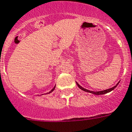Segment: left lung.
Returning a JSON list of instances; mask_svg holds the SVG:
<instances>
[{
  "label": "left lung",
  "instance_id": "obj_1",
  "mask_svg": "<svg viewBox=\"0 0 132 132\" xmlns=\"http://www.w3.org/2000/svg\"><path fill=\"white\" fill-rule=\"evenodd\" d=\"M119 83H117V84L115 85L114 87H112V88L111 89H106V90H104V91H101V92H92V91H89V90H87V89H85L83 88V87H82L81 86H80L78 83H77V85H78V87H79V88L81 89H82V90L85 91V92H89V93H92V94H95V95H102V94H106V93H109V92H111L112 90H113L115 87H116L117 85H118Z\"/></svg>",
  "mask_w": 132,
  "mask_h": 132
}]
</instances>
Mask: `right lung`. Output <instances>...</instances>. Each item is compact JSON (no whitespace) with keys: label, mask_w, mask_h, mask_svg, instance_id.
I'll return each mask as SVG.
<instances>
[{"label":"right lung","mask_w":132,"mask_h":132,"mask_svg":"<svg viewBox=\"0 0 132 132\" xmlns=\"http://www.w3.org/2000/svg\"><path fill=\"white\" fill-rule=\"evenodd\" d=\"M55 87H53V89H51V91H50V92H49V93H48V94H50V93H51V92H53V90H54V89H55Z\"/></svg>","instance_id":"add662e5"}]
</instances>
